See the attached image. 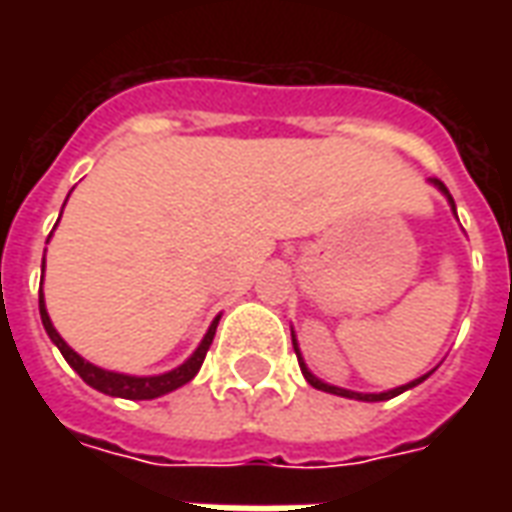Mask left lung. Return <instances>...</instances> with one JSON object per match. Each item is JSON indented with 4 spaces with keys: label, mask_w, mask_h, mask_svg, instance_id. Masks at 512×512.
<instances>
[{
    "label": "left lung",
    "mask_w": 512,
    "mask_h": 512,
    "mask_svg": "<svg viewBox=\"0 0 512 512\" xmlns=\"http://www.w3.org/2000/svg\"><path fill=\"white\" fill-rule=\"evenodd\" d=\"M428 183H433V186H436V189H439L441 194L447 197L452 213H455V200H452V194H450V191H447V186H444V183H441V180H436V178H430ZM455 219H458V213H455ZM290 337H293V351H296V356H299V367H301V373H304V378H307V384L315 386V389H321V392H329V395L348 397V400H365V403H378V400H389V397L403 395L406 389H414V386H417V384H422V381L433 376V370H436V367H433V370H430V373H425V376L414 378V381H408V384H403V386H395V389H386V392H354V389H343V386L326 384V381H321V378L315 376L310 367H307V362H304V356H301L299 340H296V332H293V329H290Z\"/></svg>",
    "instance_id": "1"
}]
</instances>
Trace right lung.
<instances>
[{
	"mask_svg": "<svg viewBox=\"0 0 512 512\" xmlns=\"http://www.w3.org/2000/svg\"><path fill=\"white\" fill-rule=\"evenodd\" d=\"M54 227H57V224H54ZM43 271H46V255H43ZM219 318H222V315L213 318L211 326H208V332L202 337V343L194 348V354H191L183 365H178L175 370H167V373H158V376H128V373L104 370V367L93 365V362H87L84 356L76 354L71 345L62 340L60 332L54 329V323H51L49 318V310H46L43 290H40V321H43V329L49 334L51 343L57 345L60 354L65 356V362L82 376L84 384H90L93 389H98V392H104V395L109 397H126V400H153V397L169 395V392H175V389H180L183 384H189L191 378L200 373L202 362H205V354H208V348H211L213 343L216 326H219Z\"/></svg>",
	"mask_w": 512,
	"mask_h": 512,
	"instance_id": "obj_1",
	"label": "right lung"
}]
</instances>
